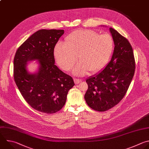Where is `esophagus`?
Returning <instances> with one entry per match:
<instances>
[{"instance_id": "1", "label": "esophagus", "mask_w": 149, "mask_h": 149, "mask_svg": "<svg viewBox=\"0 0 149 149\" xmlns=\"http://www.w3.org/2000/svg\"><path fill=\"white\" fill-rule=\"evenodd\" d=\"M74 82H75V84H79V83H80V82H82V80H81V79H78V78H74Z\"/></svg>"}]
</instances>
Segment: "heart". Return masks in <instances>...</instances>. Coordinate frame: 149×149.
Instances as JSON below:
<instances>
[{
  "mask_svg": "<svg viewBox=\"0 0 149 149\" xmlns=\"http://www.w3.org/2000/svg\"><path fill=\"white\" fill-rule=\"evenodd\" d=\"M114 48V41L108 34L100 35L91 30L72 31L65 38V44L58 42L54 55L59 66L64 71L70 70L78 58L80 61L74 68L78 76L90 71H101L108 64Z\"/></svg>",
  "mask_w": 149,
  "mask_h": 149,
  "instance_id": "b5f03b06",
  "label": "heart"
}]
</instances>
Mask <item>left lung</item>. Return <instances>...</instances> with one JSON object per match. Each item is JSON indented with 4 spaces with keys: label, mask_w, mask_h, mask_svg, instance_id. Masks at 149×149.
Instances as JSON below:
<instances>
[{
    "label": "left lung",
    "mask_w": 149,
    "mask_h": 149,
    "mask_svg": "<svg viewBox=\"0 0 149 149\" xmlns=\"http://www.w3.org/2000/svg\"><path fill=\"white\" fill-rule=\"evenodd\" d=\"M115 48L111 60L97 74L86 80L88 89L84 96L92 109L105 112L114 107L125 96L135 71L133 48L126 38L110 27Z\"/></svg>",
    "instance_id": "1"
}]
</instances>
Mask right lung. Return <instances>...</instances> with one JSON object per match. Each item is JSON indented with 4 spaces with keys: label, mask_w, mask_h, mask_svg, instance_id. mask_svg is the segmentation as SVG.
Instances as JSON below:
<instances>
[{
    "label": "right lung",
    "mask_w": 149,
    "mask_h": 149,
    "mask_svg": "<svg viewBox=\"0 0 149 149\" xmlns=\"http://www.w3.org/2000/svg\"><path fill=\"white\" fill-rule=\"evenodd\" d=\"M64 30H40L33 34L17 49L14 58L13 76L25 101L34 109L54 113L65 104L68 91L75 85L72 78L54 64V47ZM37 59L39 71L29 74L26 62Z\"/></svg>",
    "instance_id": "1"
}]
</instances>
